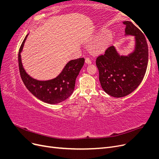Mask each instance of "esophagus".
Instances as JSON below:
<instances>
[{
    "mask_svg": "<svg viewBox=\"0 0 159 159\" xmlns=\"http://www.w3.org/2000/svg\"><path fill=\"white\" fill-rule=\"evenodd\" d=\"M85 62L86 64H91V61L90 60V59L89 58V57H86L85 60Z\"/></svg>",
    "mask_w": 159,
    "mask_h": 159,
    "instance_id": "34e87169",
    "label": "esophagus"
}]
</instances>
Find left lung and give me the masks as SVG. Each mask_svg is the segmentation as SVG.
<instances>
[{"mask_svg":"<svg viewBox=\"0 0 159 159\" xmlns=\"http://www.w3.org/2000/svg\"><path fill=\"white\" fill-rule=\"evenodd\" d=\"M125 36H133L134 50L127 55H120L114 46L96 60L99 80L104 91L114 98H123L135 90L145 76L148 64V50L146 38L141 31L130 21Z\"/></svg>","mask_w":159,"mask_h":159,"instance_id":"8db88e82","label":"left lung"}]
</instances>
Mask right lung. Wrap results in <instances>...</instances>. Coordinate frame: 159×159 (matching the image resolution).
Here are the masks:
<instances>
[{
  "label": "right lung",
  "instance_id": "obj_1",
  "mask_svg": "<svg viewBox=\"0 0 159 159\" xmlns=\"http://www.w3.org/2000/svg\"><path fill=\"white\" fill-rule=\"evenodd\" d=\"M28 35L23 40L18 53L19 71L23 83L34 96L43 102L51 105L62 102L74 92L75 80L84 64V58L69 61L55 78L44 81L36 80L26 73L22 63L20 54Z\"/></svg>",
  "mask_w": 159,
  "mask_h": 159
}]
</instances>
